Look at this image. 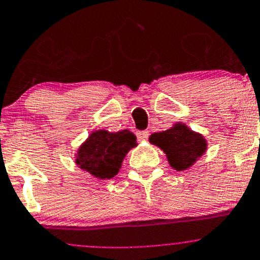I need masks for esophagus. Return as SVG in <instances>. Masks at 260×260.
<instances>
[{"mask_svg": "<svg viewBox=\"0 0 260 260\" xmlns=\"http://www.w3.org/2000/svg\"><path fill=\"white\" fill-rule=\"evenodd\" d=\"M149 137V131H141V132L137 133V139L140 140V141H145V140H148Z\"/></svg>", "mask_w": 260, "mask_h": 260, "instance_id": "1", "label": "esophagus"}]
</instances>
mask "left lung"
<instances>
[{
    "instance_id": "left-lung-1",
    "label": "left lung",
    "mask_w": 260,
    "mask_h": 260,
    "mask_svg": "<svg viewBox=\"0 0 260 260\" xmlns=\"http://www.w3.org/2000/svg\"><path fill=\"white\" fill-rule=\"evenodd\" d=\"M149 141L164 150L169 165L178 171L191 168L204 154L208 145L202 133L193 132L184 123H177L170 129L153 133Z\"/></svg>"
}]
</instances>
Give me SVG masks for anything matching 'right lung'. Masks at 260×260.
<instances>
[{"label":"right lung","mask_w":260,"mask_h":260,"mask_svg":"<svg viewBox=\"0 0 260 260\" xmlns=\"http://www.w3.org/2000/svg\"><path fill=\"white\" fill-rule=\"evenodd\" d=\"M137 146L131 131H94L76 153L77 166L96 179H111L119 173L127 153Z\"/></svg>","instance_id":"1"}]
</instances>
